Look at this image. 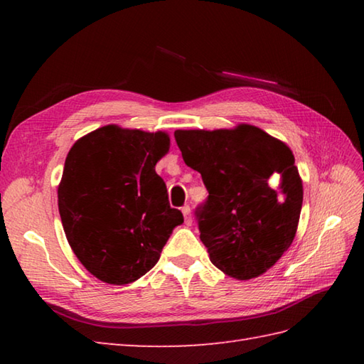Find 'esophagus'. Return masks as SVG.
<instances>
[{"instance_id": "34e87169", "label": "esophagus", "mask_w": 364, "mask_h": 364, "mask_svg": "<svg viewBox=\"0 0 364 364\" xmlns=\"http://www.w3.org/2000/svg\"><path fill=\"white\" fill-rule=\"evenodd\" d=\"M181 213H183V215H184V222H186V225H191V223H192V215H191V208H189V205H184V206L181 208Z\"/></svg>"}]
</instances>
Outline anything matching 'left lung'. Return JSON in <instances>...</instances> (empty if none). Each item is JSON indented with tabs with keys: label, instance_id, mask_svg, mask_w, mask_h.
Segmentation results:
<instances>
[{
	"label": "left lung",
	"instance_id": "obj_1",
	"mask_svg": "<svg viewBox=\"0 0 364 364\" xmlns=\"http://www.w3.org/2000/svg\"><path fill=\"white\" fill-rule=\"evenodd\" d=\"M175 141L210 194L196 214L211 262L236 280L262 275L289 249L299 225L304 186L291 149L247 123L176 129Z\"/></svg>",
	"mask_w": 364,
	"mask_h": 364
}]
</instances>
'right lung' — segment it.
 <instances>
[{"instance_id": "1", "label": "right lung", "mask_w": 364, "mask_h": 364, "mask_svg": "<svg viewBox=\"0 0 364 364\" xmlns=\"http://www.w3.org/2000/svg\"><path fill=\"white\" fill-rule=\"evenodd\" d=\"M168 146L164 131L106 125L68 151L58 188L60 220L76 258L98 280L136 282L183 223L154 170Z\"/></svg>"}]
</instances>
